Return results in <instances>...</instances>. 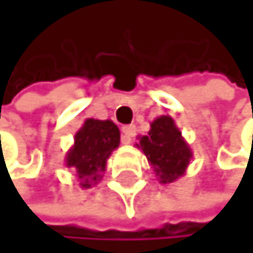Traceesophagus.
<instances>
[{
	"label": "esophagus",
	"mask_w": 253,
	"mask_h": 253,
	"mask_svg": "<svg viewBox=\"0 0 253 253\" xmlns=\"http://www.w3.org/2000/svg\"><path fill=\"white\" fill-rule=\"evenodd\" d=\"M122 142L124 144H129L133 141V137H134V134H136V126L134 125H126V126H124L122 128Z\"/></svg>",
	"instance_id": "34e87169"
}]
</instances>
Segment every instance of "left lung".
Instances as JSON below:
<instances>
[{
	"mask_svg": "<svg viewBox=\"0 0 253 253\" xmlns=\"http://www.w3.org/2000/svg\"><path fill=\"white\" fill-rule=\"evenodd\" d=\"M137 149L147 157L160 184H171L185 174L193 152L169 116H160L150 124L147 134L137 136Z\"/></svg>",
	"mask_w": 253,
	"mask_h": 253,
	"instance_id": "obj_1",
	"label": "left lung"
}]
</instances>
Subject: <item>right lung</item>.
<instances>
[{
  "label": "right lung",
  "mask_w": 253,
  "mask_h": 253,
  "mask_svg": "<svg viewBox=\"0 0 253 253\" xmlns=\"http://www.w3.org/2000/svg\"><path fill=\"white\" fill-rule=\"evenodd\" d=\"M120 144V129L112 120L87 119L66 152L65 165L79 180L81 188H90L103 179L107 160Z\"/></svg>",
  "instance_id": "right-lung-1"
}]
</instances>
